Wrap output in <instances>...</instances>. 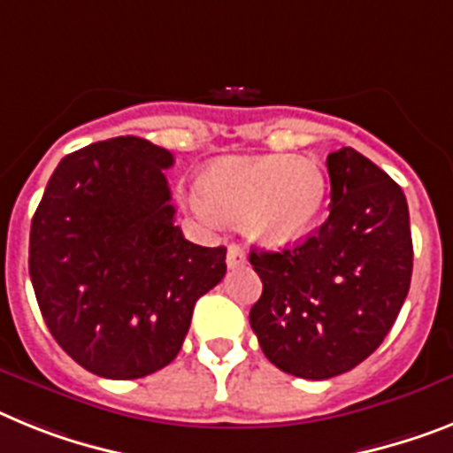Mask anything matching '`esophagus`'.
<instances>
[{
    "label": "esophagus",
    "mask_w": 453,
    "mask_h": 453,
    "mask_svg": "<svg viewBox=\"0 0 453 453\" xmlns=\"http://www.w3.org/2000/svg\"><path fill=\"white\" fill-rule=\"evenodd\" d=\"M245 261V252H242L241 247L229 245V250H226V265H229V268H238V265H242Z\"/></svg>",
    "instance_id": "1"
}]
</instances>
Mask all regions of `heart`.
I'll return each instance as SVG.
<instances>
[{
	"label": "heart",
	"mask_w": 453,
	"mask_h": 453,
	"mask_svg": "<svg viewBox=\"0 0 453 453\" xmlns=\"http://www.w3.org/2000/svg\"><path fill=\"white\" fill-rule=\"evenodd\" d=\"M326 195V173L311 157H222L199 173L195 208L206 219L241 218L247 238L277 247L314 226Z\"/></svg>",
	"instance_id": "obj_1"
}]
</instances>
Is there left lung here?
Instances as JSON below:
<instances>
[{
    "label": "left lung",
    "instance_id": "8db88e82",
    "mask_svg": "<svg viewBox=\"0 0 453 453\" xmlns=\"http://www.w3.org/2000/svg\"><path fill=\"white\" fill-rule=\"evenodd\" d=\"M330 218L303 242L250 252L264 293L250 326L284 373L326 380L388 337L412 277L403 189L350 146L327 156Z\"/></svg>",
    "mask_w": 453,
    "mask_h": 453
}]
</instances>
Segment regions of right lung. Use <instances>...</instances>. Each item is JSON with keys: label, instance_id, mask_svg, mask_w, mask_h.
<instances>
[{"label": "right lung", "instance_id": "right-lung-1", "mask_svg": "<svg viewBox=\"0 0 453 453\" xmlns=\"http://www.w3.org/2000/svg\"><path fill=\"white\" fill-rule=\"evenodd\" d=\"M173 156L114 137L65 156L32 219L29 274L45 326L96 376L133 380L179 355L226 247L185 241L165 169Z\"/></svg>", "mask_w": 453, "mask_h": 453}]
</instances>
